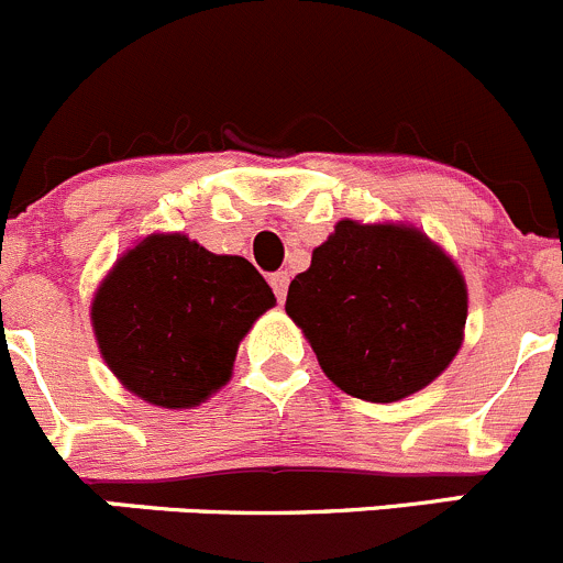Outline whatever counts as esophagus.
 I'll return each instance as SVG.
<instances>
[{"label":"esophagus","mask_w":563,"mask_h":563,"mask_svg":"<svg viewBox=\"0 0 563 563\" xmlns=\"http://www.w3.org/2000/svg\"><path fill=\"white\" fill-rule=\"evenodd\" d=\"M271 287H274L276 298H279V300L287 298V287H289L287 271H276V274H271Z\"/></svg>","instance_id":"esophagus-1"}]
</instances>
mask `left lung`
Masks as SVG:
<instances>
[{
  "instance_id": "1",
  "label": "left lung",
  "mask_w": 563,
  "mask_h": 563,
  "mask_svg": "<svg viewBox=\"0 0 563 563\" xmlns=\"http://www.w3.org/2000/svg\"><path fill=\"white\" fill-rule=\"evenodd\" d=\"M284 309L328 380L366 402H397L454 361L468 287L416 227L342 219L289 282Z\"/></svg>"
}]
</instances>
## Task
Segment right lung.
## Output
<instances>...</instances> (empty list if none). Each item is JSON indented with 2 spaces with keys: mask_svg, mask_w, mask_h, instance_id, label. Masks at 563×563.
I'll return each mask as SVG.
<instances>
[{
  "mask_svg": "<svg viewBox=\"0 0 563 563\" xmlns=\"http://www.w3.org/2000/svg\"><path fill=\"white\" fill-rule=\"evenodd\" d=\"M276 306L249 260L180 232L128 249L92 298V331L117 380L158 408H197L232 375L238 344Z\"/></svg>",
  "mask_w": 563,
  "mask_h": 563,
  "instance_id": "obj_1",
  "label": "right lung"
}]
</instances>
